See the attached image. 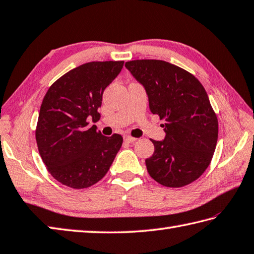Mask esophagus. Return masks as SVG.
Returning a JSON list of instances; mask_svg holds the SVG:
<instances>
[{
  "instance_id": "esophagus-1",
  "label": "esophagus",
  "mask_w": 254,
  "mask_h": 254,
  "mask_svg": "<svg viewBox=\"0 0 254 254\" xmlns=\"http://www.w3.org/2000/svg\"><path fill=\"white\" fill-rule=\"evenodd\" d=\"M124 141H126L127 143H133V142H135V141H136V138H135V137H132V136H128V135H127V136H124Z\"/></svg>"
}]
</instances>
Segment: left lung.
Here are the masks:
<instances>
[{
  "instance_id": "obj_1",
  "label": "left lung",
  "mask_w": 254,
  "mask_h": 254,
  "mask_svg": "<svg viewBox=\"0 0 254 254\" xmlns=\"http://www.w3.org/2000/svg\"><path fill=\"white\" fill-rule=\"evenodd\" d=\"M126 67L145 88L151 112L165 121V138L152 140L154 153L145 160L150 176L173 188L195 182L209 166L218 140V119L205 88L164 61L138 59Z\"/></svg>"
}]
</instances>
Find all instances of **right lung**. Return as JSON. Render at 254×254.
Masks as SVG:
<instances>
[{"label":"right lung","mask_w":254,"mask_h":254,"mask_svg":"<svg viewBox=\"0 0 254 254\" xmlns=\"http://www.w3.org/2000/svg\"><path fill=\"white\" fill-rule=\"evenodd\" d=\"M124 62H91L55 81L39 110L36 142L47 171L64 186L90 187L108 173L123 137H108L89 127L100 119L104 89L120 73Z\"/></svg>","instance_id":"obj_1"}]
</instances>
